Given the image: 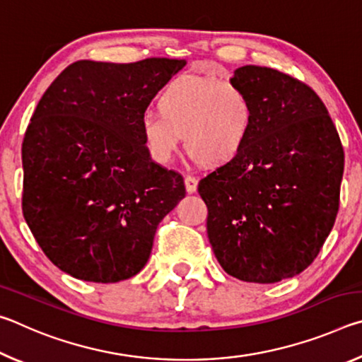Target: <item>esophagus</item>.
<instances>
[{
    "mask_svg": "<svg viewBox=\"0 0 362 362\" xmlns=\"http://www.w3.org/2000/svg\"><path fill=\"white\" fill-rule=\"evenodd\" d=\"M185 188L188 193H194L196 188H198V180L193 175H187L185 177Z\"/></svg>",
    "mask_w": 362,
    "mask_h": 362,
    "instance_id": "obj_1",
    "label": "esophagus"
}]
</instances>
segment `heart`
I'll return each mask as SVG.
<instances>
[{
  "mask_svg": "<svg viewBox=\"0 0 362 362\" xmlns=\"http://www.w3.org/2000/svg\"><path fill=\"white\" fill-rule=\"evenodd\" d=\"M161 115L144 113L140 139L151 159L168 164L187 150L207 166H223L240 156L254 132L257 110L240 84L218 78L183 75L159 94Z\"/></svg>",
  "mask_w": 362,
  "mask_h": 362,
  "instance_id": "1",
  "label": "heart"
}]
</instances>
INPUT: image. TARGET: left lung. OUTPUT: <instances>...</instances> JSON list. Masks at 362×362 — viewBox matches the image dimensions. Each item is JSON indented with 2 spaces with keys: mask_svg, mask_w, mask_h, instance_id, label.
Returning <instances> with one entry per match:
<instances>
[{
  "mask_svg": "<svg viewBox=\"0 0 362 362\" xmlns=\"http://www.w3.org/2000/svg\"><path fill=\"white\" fill-rule=\"evenodd\" d=\"M231 83L252 97L254 132L240 156L199 180L198 192L222 268L272 284L297 276L322 249L339 212L345 155L326 105L300 79L246 65Z\"/></svg>",
  "mask_w": 362,
  "mask_h": 362,
  "instance_id": "left-lung-1",
  "label": "left lung"
}]
</instances>
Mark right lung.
I'll return each instance as SVG.
<instances>
[{
    "instance_id": "right-lung-1",
    "label": "right lung",
    "mask_w": 362,
    "mask_h": 362,
    "mask_svg": "<svg viewBox=\"0 0 362 362\" xmlns=\"http://www.w3.org/2000/svg\"><path fill=\"white\" fill-rule=\"evenodd\" d=\"M185 60H78L54 79L22 144V212L54 265L89 283L129 279L150 259L183 177L153 161L139 121Z\"/></svg>"
}]
</instances>
